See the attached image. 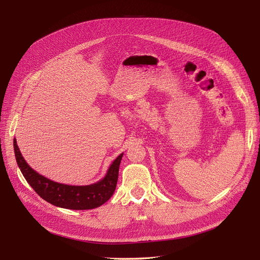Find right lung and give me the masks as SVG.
<instances>
[{
    "label": "right lung",
    "instance_id": "add662e5",
    "mask_svg": "<svg viewBox=\"0 0 260 260\" xmlns=\"http://www.w3.org/2000/svg\"><path fill=\"white\" fill-rule=\"evenodd\" d=\"M14 151L22 176L39 196L54 206L74 210L96 208L112 198L117 185L118 171L123 155L120 154L117 157L109 166L106 176L96 183L90 185H68L55 182L31 168L23 159L16 139H14Z\"/></svg>",
    "mask_w": 260,
    "mask_h": 260
}]
</instances>
